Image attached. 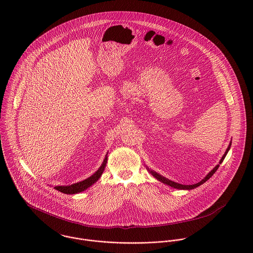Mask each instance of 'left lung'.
Instances as JSON below:
<instances>
[{
  "label": "left lung",
  "mask_w": 253,
  "mask_h": 253,
  "mask_svg": "<svg viewBox=\"0 0 253 253\" xmlns=\"http://www.w3.org/2000/svg\"><path fill=\"white\" fill-rule=\"evenodd\" d=\"M230 147H231V144L229 145V147H228V149L226 150V152H225V154L223 155V157H222V159L220 160V162H219V164H221L222 162H223V160L225 159V157H226V155H227V153H228V151L230 150ZM219 166L220 165H217L216 167L203 179V180L201 181V182H199V183H197V184H193V185H182V184H178V183H176V182H173V181L169 180V179H167L166 177H164V176H162V175H160V174H158L157 172H155V171H153V170H151L150 172L153 174V176L155 177V178H157L158 180L161 181V182H163L164 184H167V185H169V186H170V187H173V188H176V189H183V190H191V189H194V188H197L198 186H200V185H202V184H204L206 181L209 180L214 173H215V171H216L217 169H218V168H219Z\"/></svg>",
  "instance_id": "8db88e82"
}]
</instances>
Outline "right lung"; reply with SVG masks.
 Segmentation results:
<instances>
[{"label": "right lung", "mask_w": 253, "mask_h": 253, "mask_svg": "<svg viewBox=\"0 0 253 253\" xmlns=\"http://www.w3.org/2000/svg\"><path fill=\"white\" fill-rule=\"evenodd\" d=\"M106 163H107V157L105 158V160H104L102 166L99 168V169L93 175L88 177L87 179L81 181L79 183H75L70 186H56V187H54V189H56L57 191H59L61 193H64V194H77V193H80V192L85 190L86 188H88L89 186H91L93 183H95L99 179V177L101 176V174L105 169Z\"/></svg>", "instance_id": "add662e5"}]
</instances>
